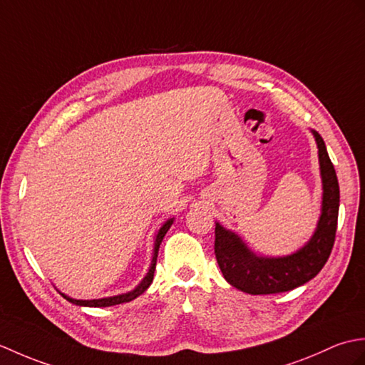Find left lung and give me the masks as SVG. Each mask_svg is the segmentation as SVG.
Returning a JSON list of instances; mask_svg holds the SVG:
<instances>
[{
    "label": "left lung",
    "mask_w": 365,
    "mask_h": 365,
    "mask_svg": "<svg viewBox=\"0 0 365 365\" xmlns=\"http://www.w3.org/2000/svg\"><path fill=\"white\" fill-rule=\"evenodd\" d=\"M319 148L322 209L311 239L286 256L256 255L234 231L215 223V257L225 279L250 295L287 292L317 277L334 245L339 215V182L322 135L311 129Z\"/></svg>",
    "instance_id": "left-lung-1"
}]
</instances>
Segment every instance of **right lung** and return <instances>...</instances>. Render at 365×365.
<instances>
[{
  "mask_svg": "<svg viewBox=\"0 0 365 365\" xmlns=\"http://www.w3.org/2000/svg\"><path fill=\"white\" fill-rule=\"evenodd\" d=\"M175 218H168V220L160 226L158 234H156V239H155V248H153V257H151V264H150V269L145 274L143 279L137 284L133 290H129L126 294H120V295H114V297H104V298H95V299H78V298H71L66 294L61 295L67 299V302L76 304V306H87V307H108V306H115V304H121V303H128V302H133L134 298H137L139 295H142L145 290L150 287V284L153 282V277H155V270H156V261H158V251L159 247L162 244V240H164L167 231L170 230V226L173 225Z\"/></svg>",
  "mask_w": 365,
  "mask_h": 365,
  "instance_id": "1",
  "label": "right lung"
}]
</instances>
